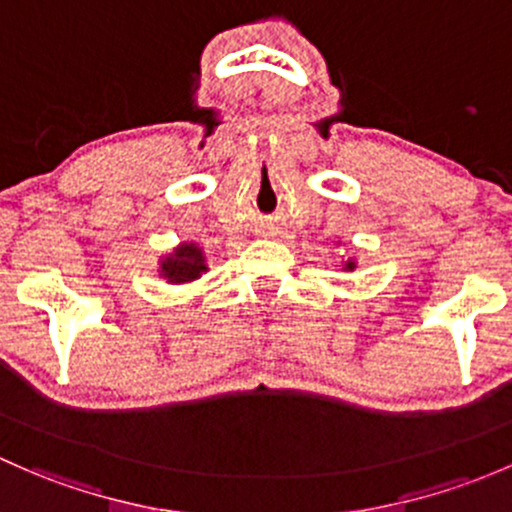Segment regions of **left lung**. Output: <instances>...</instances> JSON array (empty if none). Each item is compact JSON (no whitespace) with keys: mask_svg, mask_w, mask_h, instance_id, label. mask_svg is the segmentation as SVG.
Wrapping results in <instances>:
<instances>
[{"mask_svg":"<svg viewBox=\"0 0 512 512\" xmlns=\"http://www.w3.org/2000/svg\"><path fill=\"white\" fill-rule=\"evenodd\" d=\"M346 267H348V270H353V267H355V262H353V260H348V262H346Z\"/></svg>","mask_w":512,"mask_h":512,"instance_id":"8db88e82","label":"left lung"}]
</instances>
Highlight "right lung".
<instances>
[{
  "mask_svg": "<svg viewBox=\"0 0 512 512\" xmlns=\"http://www.w3.org/2000/svg\"><path fill=\"white\" fill-rule=\"evenodd\" d=\"M206 270V262H203L201 250L196 245H181L174 255H169L161 265V272L169 282H191L198 274Z\"/></svg>",
  "mask_w": 512,
  "mask_h": 512,
  "instance_id": "right-lung-1",
  "label": "right lung"
}]
</instances>
